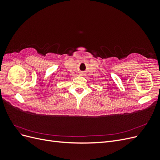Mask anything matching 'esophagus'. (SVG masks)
I'll return each mask as SVG.
<instances>
[{
    "label": "esophagus",
    "instance_id": "1",
    "mask_svg": "<svg viewBox=\"0 0 160 160\" xmlns=\"http://www.w3.org/2000/svg\"><path fill=\"white\" fill-rule=\"evenodd\" d=\"M81 75H83V73H81Z\"/></svg>",
    "mask_w": 160,
    "mask_h": 160
}]
</instances>
